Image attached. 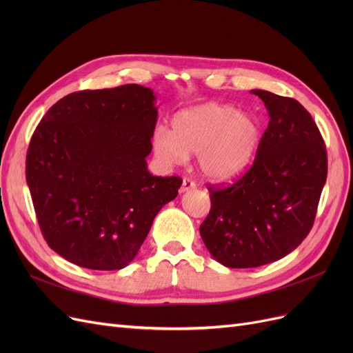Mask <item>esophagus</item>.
I'll return each instance as SVG.
<instances>
[{
  "label": "esophagus",
  "instance_id": "1",
  "mask_svg": "<svg viewBox=\"0 0 353 353\" xmlns=\"http://www.w3.org/2000/svg\"><path fill=\"white\" fill-rule=\"evenodd\" d=\"M193 188H196V183L193 179H190V178H184L183 179V185H181V188H179V193H185V191H190V190H193Z\"/></svg>",
  "mask_w": 353,
  "mask_h": 353
}]
</instances>
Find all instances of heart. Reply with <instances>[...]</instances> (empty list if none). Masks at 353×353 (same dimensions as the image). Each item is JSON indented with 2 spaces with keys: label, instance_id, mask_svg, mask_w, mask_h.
I'll return each mask as SVG.
<instances>
[{
  "label": "heart",
  "instance_id": "heart-1",
  "mask_svg": "<svg viewBox=\"0 0 353 353\" xmlns=\"http://www.w3.org/2000/svg\"><path fill=\"white\" fill-rule=\"evenodd\" d=\"M261 141V123L232 105L206 103L184 109L170 119V131L157 128L154 153L165 163L176 165L199 154L203 175L225 181L250 165Z\"/></svg>",
  "mask_w": 353,
  "mask_h": 353
}]
</instances>
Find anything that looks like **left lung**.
<instances>
[{
    "label": "left lung",
    "mask_w": 353,
    "mask_h": 353,
    "mask_svg": "<svg viewBox=\"0 0 353 353\" xmlns=\"http://www.w3.org/2000/svg\"><path fill=\"white\" fill-rule=\"evenodd\" d=\"M253 94L270 113L253 165L231 184L209 185L212 208L200 225L210 254L228 268L284 258L311 231L327 179V152L312 116L294 99Z\"/></svg>",
    "instance_id": "left-lung-1"
}]
</instances>
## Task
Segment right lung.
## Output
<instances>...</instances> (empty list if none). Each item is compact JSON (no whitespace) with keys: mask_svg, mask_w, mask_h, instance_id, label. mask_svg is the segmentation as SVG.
<instances>
[{"mask_svg":"<svg viewBox=\"0 0 353 353\" xmlns=\"http://www.w3.org/2000/svg\"><path fill=\"white\" fill-rule=\"evenodd\" d=\"M153 90L126 83L72 92L51 105L30 138L26 181L39 230L66 261L122 270L179 176H153L145 157L157 122Z\"/></svg>","mask_w":353,"mask_h":353,"instance_id":"1","label":"right lung"}]
</instances>
